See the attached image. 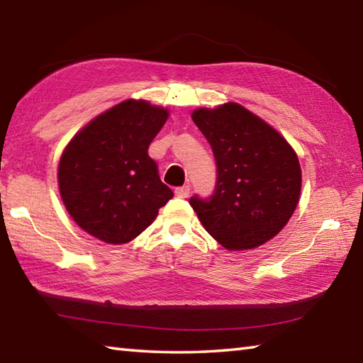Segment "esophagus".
Wrapping results in <instances>:
<instances>
[{"mask_svg":"<svg viewBox=\"0 0 363 363\" xmlns=\"http://www.w3.org/2000/svg\"><path fill=\"white\" fill-rule=\"evenodd\" d=\"M174 194H176L177 199H187L189 194H190V187H189V186L176 187V189H174Z\"/></svg>","mask_w":363,"mask_h":363,"instance_id":"esophagus-1","label":"esophagus"}]
</instances>
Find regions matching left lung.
<instances>
[{
	"label": "left lung",
	"instance_id": "1",
	"mask_svg": "<svg viewBox=\"0 0 363 363\" xmlns=\"http://www.w3.org/2000/svg\"><path fill=\"white\" fill-rule=\"evenodd\" d=\"M196 127L216 159V186L190 206L213 238L230 250L262 246L291 219L301 190L295 150L278 131L236 103L196 109Z\"/></svg>",
	"mask_w": 363,
	"mask_h": 363
}]
</instances>
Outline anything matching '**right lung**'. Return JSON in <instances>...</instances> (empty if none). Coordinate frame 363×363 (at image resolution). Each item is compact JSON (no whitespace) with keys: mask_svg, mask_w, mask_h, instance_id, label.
Wrapping results in <instances>:
<instances>
[{"mask_svg":"<svg viewBox=\"0 0 363 363\" xmlns=\"http://www.w3.org/2000/svg\"><path fill=\"white\" fill-rule=\"evenodd\" d=\"M167 118L163 108L127 100L69 141L58 164V186L69 216L85 232L123 245L144 232L173 199L147 152Z\"/></svg>","mask_w":363,"mask_h":363,"instance_id":"obj_1","label":"right lung"}]
</instances>
